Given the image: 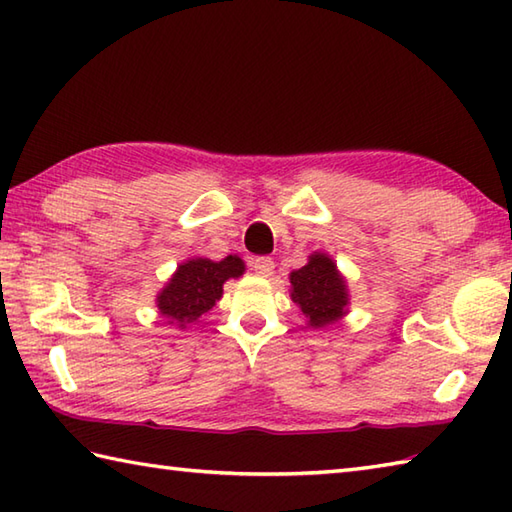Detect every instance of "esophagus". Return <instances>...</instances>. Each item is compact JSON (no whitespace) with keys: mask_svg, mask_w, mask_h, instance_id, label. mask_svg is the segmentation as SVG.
Listing matches in <instances>:
<instances>
[{"mask_svg":"<svg viewBox=\"0 0 512 512\" xmlns=\"http://www.w3.org/2000/svg\"><path fill=\"white\" fill-rule=\"evenodd\" d=\"M250 268H253L255 275L259 277H270L275 273V262L270 257H255L253 262H250Z\"/></svg>","mask_w":512,"mask_h":512,"instance_id":"obj_1","label":"esophagus"}]
</instances>
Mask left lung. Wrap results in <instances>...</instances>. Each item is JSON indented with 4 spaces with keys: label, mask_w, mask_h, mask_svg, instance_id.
<instances>
[{
    "label": "left lung",
    "mask_w": 512,
    "mask_h": 512,
    "mask_svg": "<svg viewBox=\"0 0 512 512\" xmlns=\"http://www.w3.org/2000/svg\"><path fill=\"white\" fill-rule=\"evenodd\" d=\"M290 299L297 303L310 328L319 330L350 312V288L328 253L314 250L308 264L288 275Z\"/></svg>",
    "instance_id": "obj_1"
}]
</instances>
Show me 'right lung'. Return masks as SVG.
Masks as SVG:
<instances>
[{
	"mask_svg": "<svg viewBox=\"0 0 512 512\" xmlns=\"http://www.w3.org/2000/svg\"><path fill=\"white\" fill-rule=\"evenodd\" d=\"M244 273L246 264L237 255H228L220 262H213L209 257L184 259L167 284L158 290V314L180 330L189 328L215 306V301L222 299L226 281Z\"/></svg>",
	"mask_w": 512,
	"mask_h": 512,
	"instance_id": "obj_1",
	"label": "right lung"
}]
</instances>
